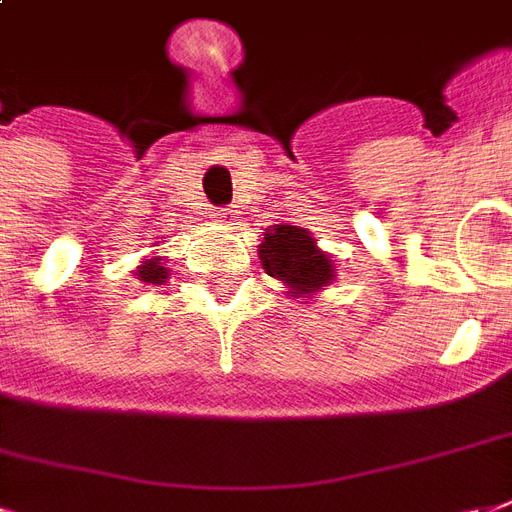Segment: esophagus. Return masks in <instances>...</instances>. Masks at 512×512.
<instances>
[{"label": "esophagus", "mask_w": 512, "mask_h": 512, "mask_svg": "<svg viewBox=\"0 0 512 512\" xmlns=\"http://www.w3.org/2000/svg\"><path fill=\"white\" fill-rule=\"evenodd\" d=\"M214 217H217V220H230V217H233V209H228V206H220V209H214Z\"/></svg>", "instance_id": "1"}]
</instances>
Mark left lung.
I'll use <instances>...</instances> for the list:
<instances>
[{
	"instance_id": "8db88e82",
	"label": "left lung",
	"mask_w": 512,
	"mask_h": 512,
	"mask_svg": "<svg viewBox=\"0 0 512 512\" xmlns=\"http://www.w3.org/2000/svg\"><path fill=\"white\" fill-rule=\"evenodd\" d=\"M260 263L268 276H276L295 295L322 290L333 279V260L319 252L317 241L306 230L295 225H276L273 233H265Z\"/></svg>"
}]
</instances>
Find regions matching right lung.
<instances>
[{
  "mask_svg": "<svg viewBox=\"0 0 512 512\" xmlns=\"http://www.w3.org/2000/svg\"><path fill=\"white\" fill-rule=\"evenodd\" d=\"M136 276H139V282L163 284L166 282V276H169V271H166V268L161 265V257H152V260H147L144 265H139Z\"/></svg>",
  "mask_w": 512,
  "mask_h": 512,
  "instance_id": "add662e5",
  "label": "right lung"
}]
</instances>
